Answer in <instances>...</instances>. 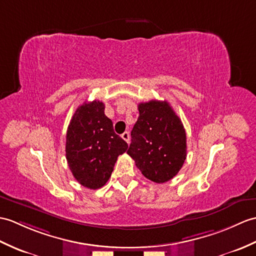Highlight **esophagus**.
Returning a JSON list of instances; mask_svg holds the SVG:
<instances>
[{
    "mask_svg": "<svg viewBox=\"0 0 256 256\" xmlns=\"http://www.w3.org/2000/svg\"><path fill=\"white\" fill-rule=\"evenodd\" d=\"M121 138L128 144V142H130V133H128V132H124V133L121 135Z\"/></svg>",
    "mask_w": 256,
    "mask_h": 256,
    "instance_id": "esophagus-1",
    "label": "esophagus"
}]
</instances>
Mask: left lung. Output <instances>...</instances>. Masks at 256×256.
Segmentation results:
<instances>
[{"mask_svg": "<svg viewBox=\"0 0 256 256\" xmlns=\"http://www.w3.org/2000/svg\"><path fill=\"white\" fill-rule=\"evenodd\" d=\"M138 111L128 154L148 180L164 183L176 176L186 158V130L167 101L142 102Z\"/></svg>", "mask_w": 256, "mask_h": 256, "instance_id": "left-lung-1", "label": "left lung"}]
</instances>
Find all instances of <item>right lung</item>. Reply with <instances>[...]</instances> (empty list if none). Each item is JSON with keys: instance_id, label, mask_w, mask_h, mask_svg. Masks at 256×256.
<instances>
[{"instance_id": "obj_1", "label": "right lung", "mask_w": 256, "mask_h": 256, "mask_svg": "<svg viewBox=\"0 0 256 256\" xmlns=\"http://www.w3.org/2000/svg\"><path fill=\"white\" fill-rule=\"evenodd\" d=\"M128 142L116 135L104 114V104L94 100L80 106L66 133V160L75 179L82 186L96 190L111 176L118 157Z\"/></svg>"}]
</instances>
